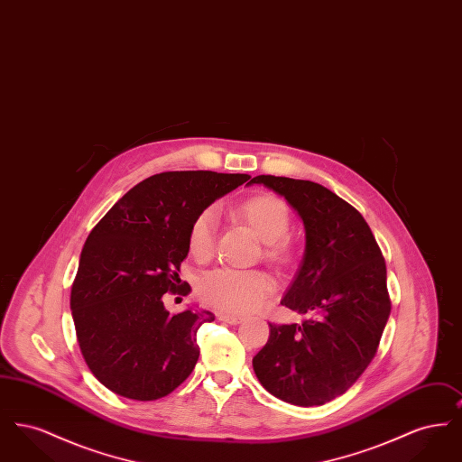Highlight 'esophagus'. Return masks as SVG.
<instances>
[{"mask_svg":"<svg viewBox=\"0 0 462 462\" xmlns=\"http://www.w3.org/2000/svg\"><path fill=\"white\" fill-rule=\"evenodd\" d=\"M218 319H220L221 322H225V324H232V326L241 324L242 322L241 317H237V315H230V313H220V315H218Z\"/></svg>","mask_w":462,"mask_h":462,"instance_id":"esophagus-1","label":"esophagus"}]
</instances>
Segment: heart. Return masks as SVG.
I'll list each match as a JSON object with an SVG mask.
<instances>
[{
	"label": "heart",
	"mask_w": 462,
	"mask_h": 462,
	"mask_svg": "<svg viewBox=\"0 0 462 462\" xmlns=\"http://www.w3.org/2000/svg\"><path fill=\"white\" fill-rule=\"evenodd\" d=\"M239 220L245 221L263 241V258L275 266L286 268L296 260V247L289 237L291 211L275 194H254L242 200L234 209ZM217 220L211 209H202L189 226V254L206 263L215 253ZM275 292V281L263 270L218 268L198 282L199 298L228 313H249L263 307Z\"/></svg>",
	"instance_id": "b5f03b06"
}]
</instances>
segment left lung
Wrapping results in <instances>:
<instances>
[{
	"label": "left lung",
	"instance_id": "left-lung-1",
	"mask_svg": "<svg viewBox=\"0 0 462 462\" xmlns=\"http://www.w3.org/2000/svg\"><path fill=\"white\" fill-rule=\"evenodd\" d=\"M249 183L284 196L303 218L307 253L281 301L301 324H270L253 367L264 390L300 407L352 388L373 362L392 311L386 263L364 217L329 189L286 176Z\"/></svg>",
	"mask_w": 462,
	"mask_h": 462
}]
</instances>
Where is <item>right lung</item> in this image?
I'll list each match as a JSON object with an SVG mask.
<instances>
[{"instance_id": "right-lung-1", "label": "right lung", "mask_w": 462, "mask_h": 462, "mask_svg": "<svg viewBox=\"0 0 462 462\" xmlns=\"http://www.w3.org/2000/svg\"><path fill=\"white\" fill-rule=\"evenodd\" d=\"M249 175L164 171L119 199L89 232L70 289L81 355L116 395L151 402L170 395L194 371L198 329L211 311L170 313L187 234L196 215Z\"/></svg>"}]
</instances>
